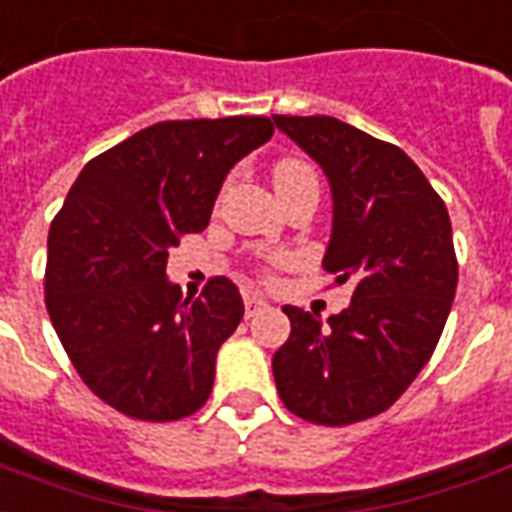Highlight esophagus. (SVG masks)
<instances>
[{"label":"esophagus","mask_w":512,"mask_h":512,"mask_svg":"<svg viewBox=\"0 0 512 512\" xmlns=\"http://www.w3.org/2000/svg\"><path fill=\"white\" fill-rule=\"evenodd\" d=\"M262 308H267V300L259 295H245V317H253V314H259Z\"/></svg>","instance_id":"esophagus-1"}]
</instances>
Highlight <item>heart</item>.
<instances>
[{
  "label": "heart",
  "instance_id": "1",
  "mask_svg": "<svg viewBox=\"0 0 512 512\" xmlns=\"http://www.w3.org/2000/svg\"><path fill=\"white\" fill-rule=\"evenodd\" d=\"M303 176H314V170L308 168L306 162H300V159H281L275 165V187H284L289 181L303 179ZM278 262L284 264L286 259H278Z\"/></svg>",
  "mask_w": 512,
  "mask_h": 512
}]
</instances>
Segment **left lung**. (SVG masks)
<instances>
[{"instance_id":"8db88e82","label":"left lung","mask_w":512,"mask_h":512,"mask_svg":"<svg viewBox=\"0 0 512 512\" xmlns=\"http://www.w3.org/2000/svg\"><path fill=\"white\" fill-rule=\"evenodd\" d=\"M325 170L333 234L325 270L353 284V300L322 325L284 306L292 322L273 355L289 411L342 427L400 400L436 350L458 286L447 206L402 148L328 115H273Z\"/></svg>"}]
</instances>
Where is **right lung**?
Here are the masks:
<instances>
[{
	"instance_id": "obj_1",
	"label": "right lung",
	"mask_w": 512,
	"mask_h": 512,
	"mask_svg": "<svg viewBox=\"0 0 512 512\" xmlns=\"http://www.w3.org/2000/svg\"><path fill=\"white\" fill-rule=\"evenodd\" d=\"M273 132L264 115L154 123L90 159L54 215L46 311L79 378L123 416L176 422L209 400L245 306L223 275L184 300L165 262L209 226L228 170Z\"/></svg>"
}]
</instances>
